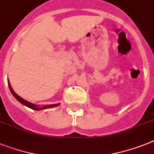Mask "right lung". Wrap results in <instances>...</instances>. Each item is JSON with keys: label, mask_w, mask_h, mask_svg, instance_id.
Wrapping results in <instances>:
<instances>
[{"label": "right lung", "mask_w": 154, "mask_h": 154, "mask_svg": "<svg viewBox=\"0 0 154 154\" xmlns=\"http://www.w3.org/2000/svg\"><path fill=\"white\" fill-rule=\"evenodd\" d=\"M8 84L9 89H10V91H11V94L14 95V97H15V99H17L19 103H21L23 105L26 106H27V107H29V108H30V109H34V110H40V109H48V108H52V107H56V106H58L59 105V103H58V104H51V105L43 106L42 107H40V106H37V105H34V104H33V103H29V102L26 101V100L23 99V98H21L20 96H19V95H18L17 94H16V93H15V91H13V89H12V88H11V85H10V83H9V81H8Z\"/></svg>", "instance_id": "right-lung-1"}]
</instances>
